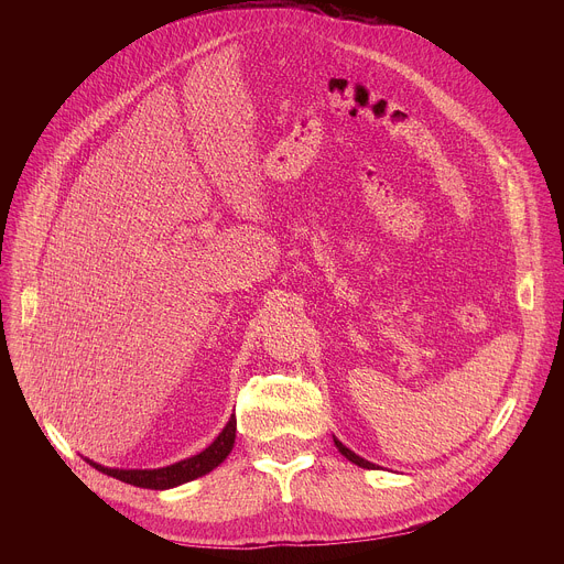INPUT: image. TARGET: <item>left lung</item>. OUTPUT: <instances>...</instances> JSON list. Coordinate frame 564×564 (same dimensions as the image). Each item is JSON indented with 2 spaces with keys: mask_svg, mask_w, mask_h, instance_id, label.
Here are the masks:
<instances>
[{
  "mask_svg": "<svg viewBox=\"0 0 564 564\" xmlns=\"http://www.w3.org/2000/svg\"><path fill=\"white\" fill-rule=\"evenodd\" d=\"M335 446L339 448V453L344 455V457H348L352 464H357V466H361V468H375V464L372 462H368V459H364V457H359L357 453H352L348 446H344L337 437H335Z\"/></svg>",
  "mask_w": 564,
  "mask_h": 564,
  "instance_id": "left-lung-1",
  "label": "left lung"
}]
</instances>
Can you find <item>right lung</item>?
Listing matches in <instances>:
<instances>
[{"instance_id":"1","label":"right lung","mask_w":564,"mask_h":564,"mask_svg":"<svg viewBox=\"0 0 564 564\" xmlns=\"http://www.w3.org/2000/svg\"><path fill=\"white\" fill-rule=\"evenodd\" d=\"M236 440V417L231 415L227 426L220 431V435L198 455L187 457L183 462H176L172 466H163V468H107L102 464H96L91 459H87L94 468L127 481V485L140 487V489H153V491H165V489H174L178 485H185V481H192L200 475H207L209 470H214L229 453Z\"/></svg>"}]
</instances>
